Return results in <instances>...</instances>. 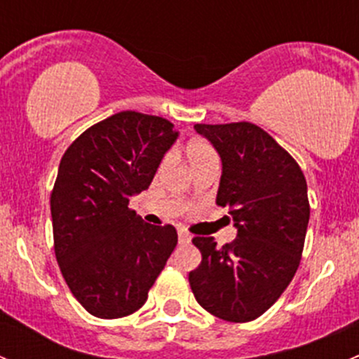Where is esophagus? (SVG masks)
Listing matches in <instances>:
<instances>
[{"label": "esophagus", "mask_w": 359, "mask_h": 359, "mask_svg": "<svg viewBox=\"0 0 359 359\" xmlns=\"http://www.w3.org/2000/svg\"><path fill=\"white\" fill-rule=\"evenodd\" d=\"M191 234L189 233H186V231H179V243H182V245H187V243H191Z\"/></svg>", "instance_id": "1"}]
</instances>
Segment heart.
I'll list each match as a JSON object with an SVG mask.
<instances>
[{"instance_id":"1","label":"heart","mask_w":359,"mask_h":359,"mask_svg":"<svg viewBox=\"0 0 359 359\" xmlns=\"http://www.w3.org/2000/svg\"><path fill=\"white\" fill-rule=\"evenodd\" d=\"M187 158H189L191 166L198 165V163L206 161V159L217 158L215 151L212 149V146L205 142H193L189 147H187Z\"/></svg>"}]
</instances>
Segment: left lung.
Masks as SVG:
<instances>
[{
    "label": "left lung",
    "instance_id": "left-lung-1",
    "mask_svg": "<svg viewBox=\"0 0 359 359\" xmlns=\"http://www.w3.org/2000/svg\"><path fill=\"white\" fill-rule=\"evenodd\" d=\"M222 159L217 205L229 206L236 240L193 238L201 264L189 273L198 304L220 320L266 313L295 276L309 224L302 170L273 137L248 121L194 125Z\"/></svg>",
    "mask_w": 359,
    "mask_h": 359
}]
</instances>
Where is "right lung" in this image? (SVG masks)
I'll return each mask as SVG.
<instances>
[{"label": "right lung", "mask_w": 359, "mask_h": 359, "mask_svg": "<svg viewBox=\"0 0 359 359\" xmlns=\"http://www.w3.org/2000/svg\"><path fill=\"white\" fill-rule=\"evenodd\" d=\"M177 137L168 119L123 111L85 130L60 159L50 196L55 257L93 316L139 311L175 248V227L146 224L128 203L151 186Z\"/></svg>", "instance_id": "1"}]
</instances>
